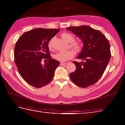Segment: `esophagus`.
Wrapping results in <instances>:
<instances>
[{
  "instance_id": "esophagus-1",
  "label": "esophagus",
  "mask_w": 125,
  "mask_h": 125,
  "mask_svg": "<svg viewBox=\"0 0 125 125\" xmlns=\"http://www.w3.org/2000/svg\"><path fill=\"white\" fill-rule=\"evenodd\" d=\"M66 64H67V63H63V62L60 63L61 65H66Z\"/></svg>"
}]
</instances>
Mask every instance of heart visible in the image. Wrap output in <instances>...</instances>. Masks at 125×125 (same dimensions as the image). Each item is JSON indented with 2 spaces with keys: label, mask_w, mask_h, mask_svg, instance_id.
Here are the masks:
<instances>
[{
  "label": "heart",
  "mask_w": 125,
  "mask_h": 125,
  "mask_svg": "<svg viewBox=\"0 0 125 125\" xmlns=\"http://www.w3.org/2000/svg\"><path fill=\"white\" fill-rule=\"evenodd\" d=\"M62 39L68 43H72L70 44V46L77 52H80L82 49V47L80 43L78 42H73L74 41V37L71 34L68 32H63L61 34ZM52 42L53 39H52L48 43V47L50 50L52 49ZM74 56V52L72 50H68L66 52H58L53 55V58L56 60L60 62H65L68 60L72 59Z\"/></svg>",
  "instance_id": "1"
}]
</instances>
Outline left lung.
Returning <instances> with one entry per match:
<instances>
[{
    "mask_svg": "<svg viewBox=\"0 0 125 125\" xmlns=\"http://www.w3.org/2000/svg\"><path fill=\"white\" fill-rule=\"evenodd\" d=\"M66 29L82 40L83 47L77 58L85 61L73 62L76 70L70 73V78L76 85L87 87L98 81L110 61L109 41L100 31L87 25L70 26Z\"/></svg>",
    "mask_w": 125,
    "mask_h": 125,
    "instance_id": "obj_1",
    "label": "left lung"
}]
</instances>
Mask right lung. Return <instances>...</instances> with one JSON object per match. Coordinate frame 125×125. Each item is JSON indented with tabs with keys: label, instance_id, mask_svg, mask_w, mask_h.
<instances>
[{
	"label": "right lung",
	"instance_id": "right-lung-1",
	"mask_svg": "<svg viewBox=\"0 0 125 125\" xmlns=\"http://www.w3.org/2000/svg\"><path fill=\"white\" fill-rule=\"evenodd\" d=\"M59 29L38 28L26 31L16 43L15 62L18 72L25 82L36 88H41L52 79L60 62L51 58L48 43ZM42 58L49 61L43 66Z\"/></svg>",
	"mask_w": 125,
	"mask_h": 125
}]
</instances>
